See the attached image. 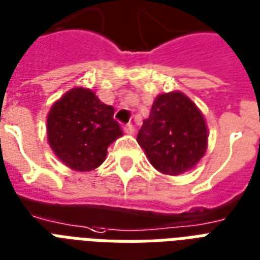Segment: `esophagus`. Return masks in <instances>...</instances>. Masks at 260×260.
<instances>
[{
  "label": "esophagus",
  "instance_id": "34e87169",
  "mask_svg": "<svg viewBox=\"0 0 260 260\" xmlns=\"http://www.w3.org/2000/svg\"><path fill=\"white\" fill-rule=\"evenodd\" d=\"M124 132L127 133V134H134L136 128H134V126H133L132 123H127V124H124Z\"/></svg>",
  "mask_w": 260,
  "mask_h": 260
}]
</instances>
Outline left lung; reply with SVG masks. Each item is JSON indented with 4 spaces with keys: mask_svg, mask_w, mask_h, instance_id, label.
Returning a JSON list of instances; mask_svg holds the SVG:
<instances>
[{
    "mask_svg": "<svg viewBox=\"0 0 260 260\" xmlns=\"http://www.w3.org/2000/svg\"><path fill=\"white\" fill-rule=\"evenodd\" d=\"M207 137L206 120L194 103L173 91L156 97L137 141L156 170L179 175L204 156Z\"/></svg>",
    "mask_w": 260,
    "mask_h": 260,
    "instance_id": "left-lung-1",
    "label": "left lung"
}]
</instances>
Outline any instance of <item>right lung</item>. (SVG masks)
Segmentation results:
<instances>
[{
    "label": "right lung",
    "mask_w": 260,
    "mask_h": 260,
    "mask_svg": "<svg viewBox=\"0 0 260 260\" xmlns=\"http://www.w3.org/2000/svg\"><path fill=\"white\" fill-rule=\"evenodd\" d=\"M114 111L89 89L67 91L49 111V145L70 169H97L105 160L109 144L122 136Z\"/></svg>",
    "instance_id": "1"
}]
</instances>
